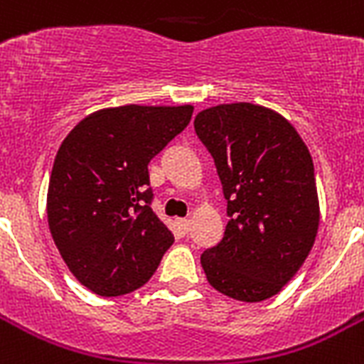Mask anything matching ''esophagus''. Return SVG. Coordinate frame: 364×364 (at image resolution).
I'll return each mask as SVG.
<instances>
[{
    "instance_id": "34e87169",
    "label": "esophagus",
    "mask_w": 364,
    "mask_h": 364,
    "mask_svg": "<svg viewBox=\"0 0 364 364\" xmlns=\"http://www.w3.org/2000/svg\"><path fill=\"white\" fill-rule=\"evenodd\" d=\"M176 224H177V230H179L181 233H187L188 230H191V220H188V218H177Z\"/></svg>"
}]
</instances>
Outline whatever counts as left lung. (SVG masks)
Returning a JSON list of instances; mask_svg holds the SVG:
<instances>
[{
  "mask_svg": "<svg viewBox=\"0 0 364 364\" xmlns=\"http://www.w3.org/2000/svg\"><path fill=\"white\" fill-rule=\"evenodd\" d=\"M194 131L215 161L230 217L223 241L200 258L208 282L232 299H269L294 279L318 233L309 147L286 117L250 102L200 112Z\"/></svg>",
  "mask_w": 364,
  "mask_h": 364,
  "instance_id": "1",
  "label": "left lung"
}]
</instances>
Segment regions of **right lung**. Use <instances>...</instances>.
Listing matches in <instances>:
<instances>
[{"instance_id":"obj_1","label":"right lung","mask_w":364,"mask_h":364,"mask_svg":"<svg viewBox=\"0 0 364 364\" xmlns=\"http://www.w3.org/2000/svg\"><path fill=\"white\" fill-rule=\"evenodd\" d=\"M191 105L105 108L65 138L50 176V233L80 284L102 297L151 279L173 233L151 209L147 164L192 117Z\"/></svg>"}]
</instances>
